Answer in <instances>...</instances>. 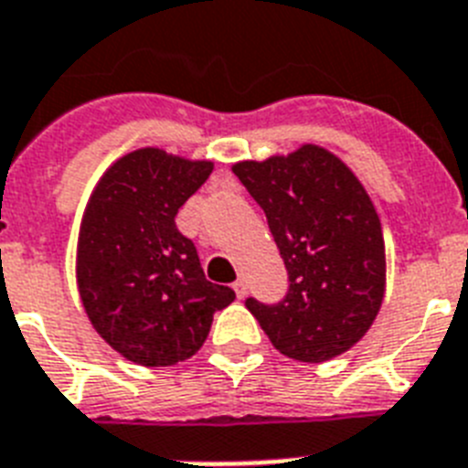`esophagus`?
Here are the masks:
<instances>
[{
    "label": "esophagus",
    "instance_id": "esophagus-1",
    "mask_svg": "<svg viewBox=\"0 0 468 468\" xmlns=\"http://www.w3.org/2000/svg\"><path fill=\"white\" fill-rule=\"evenodd\" d=\"M231 287H234V292H237L239 299H243V296H246V280H237L234 284H231Z\"/></svg>",
    "mask_w": 468,
    "mask_h": 468
}]
</instances>
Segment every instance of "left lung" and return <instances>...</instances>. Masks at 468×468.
Listing matches in <instances>:
<instances>
[{"instance_id":"obj_1","label":"left lung","mask_w":468,"mask_h":468,"mask_svg":"<svg viewBox=\"0 0 468 468\" xmlns=\"http://www.w3.org/2000/svg\"><path fill=\"white\" fill-rule=\"evenodd\" d=\"M262 207L289 275L284 299L246 308L280 354L320 364L364 337L385 294L378 212L345 162L318 145L234 165Z\"/></svg>"}]
</instances>
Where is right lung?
Here are the masks:
<instances>
[{
    "label": "right lung",
    "mask_w": 468,
    "mask_h": 468,
    "mask_svg": "<svg viewBox=\"0 0 468 468\" xmlns=\"http://www.w3.org/2000/svg\"><path fill=\"white\" fill-rule=\"evenodd\" d=\"M212 162L133 150L88 200L79 237V292L100 337L141 366H174L203 346L212 315L234 292L206 280L176 212L207 181Z\"/></svg>",
    "instance_id": "obj_1"
}]
</instances>
